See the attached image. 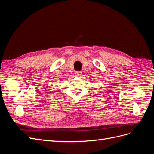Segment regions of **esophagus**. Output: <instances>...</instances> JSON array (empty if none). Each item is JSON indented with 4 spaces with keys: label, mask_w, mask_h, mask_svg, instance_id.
<instances>
[{
    "label": "esophagus",
    "mask_w": 154,
    "mask_h": 154,
    "mask_svg": "<svg viewBox=\"0 0 154 154\" xmlns=\"http://www.w3.org/2000/svg\"><path fill=\"white\" fill-rule=\"evenodd\" d=\"M81 74H82V72H80V71H76L75 72V75L76 76H80Z\"/></svg>",
    "instance_id": "1"
}]
</instances>
